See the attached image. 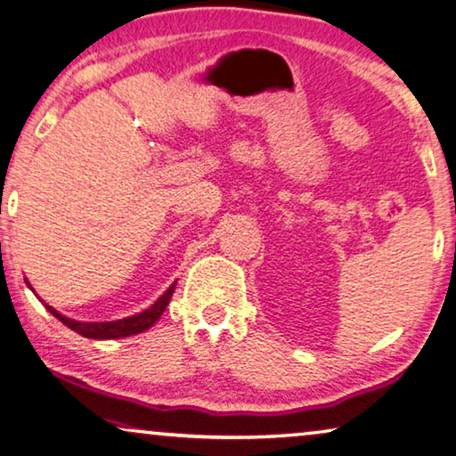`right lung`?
Returning a JSON list of instances; mask_svg holds the SVG:
<instances>
[{
  "label": "right lung",
  "instance_id": "1",
  "mask_svg": "<svg viewBox=\"0 0 456 456\" xmlns=\"http://www.w3.org/2000/svg\"><path fill=\"white\" fill-rule=\"evenodd\" d=\"M175 288H176V281L148 310H143V313H140V314L127 316V319L113 321V322H78V321L69 319V316H62L61 313H56V310L53 306H48L46 302H45V306L48 313L56 316V319H59L62 324H67L69 329H72L75 332H78V335H83L86 338H121V337L137 335V332L148 330L151 324L160 319L166 306H168Z\"/></svg>",
  "mask_w": 456,
  "mask_h": 456
}]
</instances>
